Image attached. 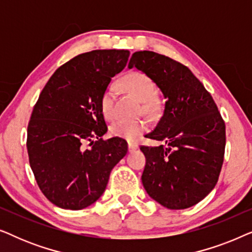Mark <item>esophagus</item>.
I'll return each mask as SVG.
<instances>
[{
    "label": "esophagus",
    "mask_w": 252,
    "mask_h": 252,
    "mask_svg": "<svg viewBox=\"0 0 252 252\" xmlns=\"http://www.w3.org/2000/svg\"><path fill=\"white\" fill-rule=\"evenodd\" d=\"M137 149V144L133 142H128V151L129 153H133L134 150Z\"/></svg>",
    "instance_id": "esophagus-1"
}]
</instances>
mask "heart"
Returning a JSON list of instances; mask_svg holds the SVG:
<instances>
[{
	"instance_id": "1",
	"label": "heart",
	"mask_w": 252,
	"mask_h": 252,
	"mask_svg": "<svg viewBox=\"0 0 252 252\" xmlns=\"http://www.w3.org/2000/svg\"><path fill=\"white\" fill-rule=\"evenodd\" d=\"M123 85L127 91L144 102V111H153V99L156 96V85L148 75L141 73V72H130L123 78ZM117 93H118V89L115 84L106 86V88L102 93L101 98H99V110L105 119L111 120L116 117ZM146 129L147 124L143 120H137V122L118 120L110 128L113 136L127 140L129 142H135Z\"/></svg>"
}]
</instances>
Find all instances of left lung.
I'll return each instance as SVG.
<instances>
[{"label": "left lung", "mask_w": 252, "mask_h": 252, "mask_svg": "<svg viewBox=\"0 0 252 252\" xmlns=\"http://www.w3.org/2000/svg\"><path fill=\"white\" fill-rule=\"evenodd\" d=\"M136 67L166 98L163 116L147 137L164 141L141 147L142 184L148 195L171 210L190 208L215 188L223 163L226 127L210 93L184 64L154 51H136Z\"/></svg>", "instance_id": "left-lung-1"}]
</instances>
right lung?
Returning a JSON list of instances; mask_svg holds the SVG:
<instances>
[{"label":"right lung","mask_w":252,"mask_h":252,"mask_svg":"<svg viewBox=\"0 0 252 252\" xmlns=\"http://www.w3.org/2000/svg\"><path fill=\"white\" fill-rule=\"evenodd\" d=\"M128 57V50L116 49L78 55L55 71L34 105L27 127L30 165L41 191L58 208L95 203L127 154L125 140L102 139L108 127L99 98ZM88 140L92 147L85 150Z\"/></svg>","instance_id":"obj_1"}]
</instances>
